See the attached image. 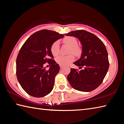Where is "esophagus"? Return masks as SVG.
I'll return each mask as SVG.
<instances>
[{
	"label": "esophagus",
	"instance_id": "esophagus-1",
	"mask_svg": "<svg viewBox=\"0 0 124 124\" xmlns=\"http://www.w3.org/2000/svg\"><path fill=\"white\" fill-rule=\"evenodd\" d=\"M60 68H63V67H64V66H63V65H60Z\"/></svg>",
	"mask_w": 124,
	"mask_h": 124
}]
</instances>
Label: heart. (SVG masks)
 <instances>
[{"label": "heart", "mask_w": 124, "mask_h": 124, "mask_svg": "<svg viewBox=\"0 0 124 124\" xmlns=\"http://www.w3.org/2000/svg\"><path fill=\"white\" fill-rule=\"evenodd\" d=\"M63 41L70 46L69 53H73L76 55H78L80 53V49L77 46L78 42L73 37H67L63 39ZM51 51L54 56H56L59 54L60 46L59 41L56 40L52 44L51 47ZM75 60V56L72 54L68 55H60L56 58V61L58 64L62 65H68Z\"/></svg>", "instance_id": "obj_1"}]
</instances>
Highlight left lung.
I'll use <instances>...</instances> for the list:
<instances>
[{
	"instance_id": "8db88e82",
	"label": "left lung",
	"mask_w": 124,
	"mask_h": 124,
	"mask_svg": "<svg viewBox=\"0 0 124 124\" xmlns=\"http://www.w3.org/2000/svg\"><path fill=\"white\" fill-rule=\"evenodd\" d=\"M66 36L78 38L82 45L80 59L73 63L82 68L79 71L71 69L68 80L73 88L82 92H91L101 85L109 67L108 55L103 43L94 34L80 30L72 31Z\"/></svg>"
}]
</instances>
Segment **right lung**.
Masks as SVG:
<instances>
[{
    "instance_id": "add662e5",
    "label": "right lung",
    "mask_w": 124,
    "mask_h": 124,
    "mask_svg": "<svg viewBox=\"0 0 124 124\" xmlns=\"http://www.w3.org/2000/svg\"><path fill=\"white\" fill-rule=\"evenodd\" d=\"M64 37L53 31L41 30L32 34L21 48L16 59V73L22 88L30 95L41 97L53 88L60 70L51 51L52 44ZM48 62L50 69L43 66Z\"/></svg>"
}]
</instances>
